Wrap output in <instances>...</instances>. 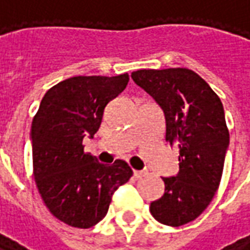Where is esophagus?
<instances>
[{
    "mask_svg": "<svg viewBox=\"0 0 250 250\" xmlns=\"http://www.w3.org/2000/svg\"><path fill=\"white\" fill-rule=\"evenodd\" d=\"M145 175H146L145 171H138V170L134 171V177H135V178H142V177H145Z\"/></svg>",
    "mask_w": 250,
    "mask_h": 250,
    "instance_id": "1",
    "label": "esophagus"
}]
</instances>
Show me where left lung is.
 I'll list each match as a JSON object with an SVG mask.
<instances>
[{"label": "left lung", "instance_id": "8db88e82", "mask_svg": "<svg viewBox=\"0 0 250 250\" xmlns=\"http://www.w3.org/2000/svg\"><path fill=\"white\" fill-rule=\"evenodd\" d=\"M132 80L166 118V142L179 148V173L163 178L165 194L150 205L163 225L182 226L202 214L220 186L229 130L218 95L188 68L139 69Z\"/></svg>", "mask_w": 250, "mask_h": 250}]
</instances>
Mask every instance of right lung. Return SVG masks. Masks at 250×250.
I'll return each mask as SVG.
<instances>
[{
  "mask_svg": "<svg viewBox=\"0 0 250 250\" xmlns=\"http://www.w3.org/2000/svg\"><path fill=\"white\" fill-rule=\"evenodd\" d=\"M128 80V73L69 77L48 89L33 118L36 185L51 214L72 228L88 229L103 220L115 190L132 177L125 161L102 165L83 146Z\"/></svg>",
  "mask_w": 250,
  "mask_h": 250,
  "instance_id": "add662e5",
  "label": "right lung"
}]
</instances>
